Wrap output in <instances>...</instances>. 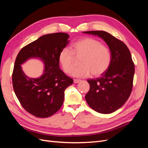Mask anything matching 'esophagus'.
Here are the masks:
<instances>
[{
    "label": "esophagus",
    "instance_id": "esophagus-1",
    "mask_svg": "<svg viewBox=\"0 0 148 148\" xmlns=\"http://www.w3.org/2000/svg\"><path fill=\"white\" fill-rule=\"evenodd\" d=\"M79 82H81V80H80V79H73V83H78Z\"/></svg>",
    "mask_w": 148,
    "mask_h": 148
}]
</instances>
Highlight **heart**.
<instances>
[{
    "mask_svg": "<svg viewBox=\"0 0 148 148\" xmlns=\"http://www.w3.org/2000/svg\"><path fill=\"white\" fill-rule=\"evenodd\" d=\"M82 57L80 66L75 69L71 75L75 77H87L92 74L95 77L104 73L109 69L112 62V53L108 47L102 45L97 40L85 38L62 49L58 56V61L66 73L71 72L75 65V58Z\"/></svg>",
    "mask_w": 148,
    "mask_h": 148,
    "instance_id": "obj_1",
    "label": "heart"
}]
</instances>
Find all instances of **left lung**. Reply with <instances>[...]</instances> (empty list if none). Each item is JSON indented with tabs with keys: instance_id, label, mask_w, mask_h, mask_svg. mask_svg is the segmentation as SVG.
Returning <instances> with one entry per match:
<instances>
[{
	"instance_id": "8db88e82",
	"label": "left lung",
	"mask_w": 148,
	"mask_h": 148,
	"mask_svg": "<svg viewBox=\"0 0 148 148\" xmlns=\"http://www.w3.org/2000/svg\"><path fill=\"white\" fill-rule=\"evenodd\" d=\"M101 38L108 45L112 62L100 78L89 79L90 85L85 99L91 108L101 114L112 113L127 101L133 88L135 64L125 44L104 31H84Z\"/></svg>"
}]
</instances>
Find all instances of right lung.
I'll return each mask as SVG.
<instances>
[{
	"mask_svg": "<svg viewBox=\"0 0 148 148\" xmlns=\"http://www.w3.org/2000/svg\"><path fill=\"white\" fill-rule=\"evenodd\" d=\"M65 33L44 35L22 48L18 53L12 73L14 92L23 108L36 117L47 118L60 109L64 91L72 84V78L59 69L58 56L69 41ZM39 58L45 64L44 73L38 79L26 77L21 65L30 58Z\"/></svg>",
	"mask_w": 148,
	"mask_h": 148,
	"instance_id": "right-lung-1",
	"label": "right lung"
}]
</instances>
